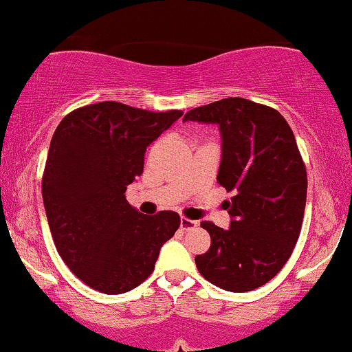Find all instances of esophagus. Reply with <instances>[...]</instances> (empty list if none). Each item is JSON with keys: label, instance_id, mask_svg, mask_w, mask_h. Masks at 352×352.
Listing matches in <instances>:
<instances>
[{"label": "esophagus", "instance_id": "1", "mask_svg": "<svg viewBox=\"0 0 352 352\" xmlns=\"http://www.w3.org/2000/svg\"><path fill=\"white\" fill-rule=\"evenodd\" d=\"M197 226H198V222L191 221V219H188V217H182L180 219V229L185 230V232H188V230L197 228Z\"/></svg>", "mask_w": 352, "mask_h": 352}]
</instances>
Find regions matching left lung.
Here are the masks:
<instances>
[{"label": "left lung", "mask_w": 352, "mask_h": 352, "mask_svg": "<svg viewBox=\"0 0 352 352\" xmlns=\"http://www.w3.org/2000/svg\"><path fill=\"white\" fill-rule=\"evenodd\" d=\"M184 122L219 126L217 182L234 191L229 229L201 222L211 247L195 256L197 268L224 291L261 287L286 265L304 219L307 170L294 133L278 110L242 97L197 107Z\"/></svg>", "instance_id": "1"}]
</instances>
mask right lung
<instances>
[{
	"mask_svg": "<svg viewBox=\"0 0 352 352\" xmlns=\"http://www.w3.org/2000/svg\"><path fill=\"white\" fill-rule=\"evenodd\" d=\"M184 112H149L105 100L73 110L53 133L42 179L60 256L89 287L123 294L149 278L180 216H144L126 201L146 148Z\"/></svg>",
	"mask_w": 352,
	"mask_h": 352,
	"instance_id": "1",
	"label": "right lung"
}]
</instances>
